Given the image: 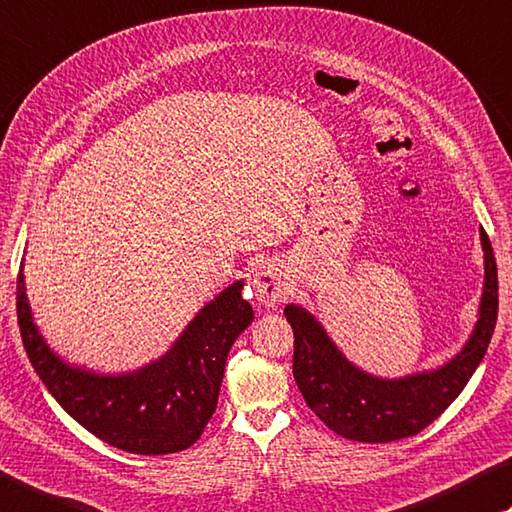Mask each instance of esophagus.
<instances>
[{
	"label": "esophagus",
	"instance_id": "esophagus-1",
	"mask_svg": "<svg viewBox=\"0 0 512 512\" xmlns=\"http://www.w3.org/2000/svg\"><path fill=\"white\" fill-rule=\"evenodd\" d=\"M253 286H255V297L259 304L262 306L280 304L286 291L282 268L275 262L259 264L253 271Z\"/></svg>",
	"mask_w": 512,
	"mask_h": 512
}]
</instances>
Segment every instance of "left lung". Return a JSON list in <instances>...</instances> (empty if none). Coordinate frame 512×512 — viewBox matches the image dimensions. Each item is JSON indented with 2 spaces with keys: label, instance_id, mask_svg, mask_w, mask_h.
<instances>
[{
  "label": "left lung",
  "instance_id": "1",
  "mask_svg": "<svg viewBox=\"0 0 512 512\" xmlns=\"http://www.w3.org/2000/svg\"><path fill=\"white\" fill-rule=\"evenodd\" d=\"M483 293L479 318L457 356L443 367L405 378H378L353 365L333 345L322 324L297 304L284 315L293 327V376L306 405L340 436L362 443H389L425 430L457 398L486 356L497 324V264L481 228Z\"/></svg>",
  "mask_w": 512,
  "mask_h": 512
}]
</instances>
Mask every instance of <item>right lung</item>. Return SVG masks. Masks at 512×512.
I'll return each instance as SVG.
<instances>
[{
    "mask_svg": "<svg viewBox=\"0 0 512 512\" xmlns=\"http://www.w3.org/2000/svg\"><path fill=\"white\" fill-rule=\"evenodd\" d=\"M17 275V322L37 376L64 412L100 441L132 454H170L190 448L217 410L232 342L255 313L244 282L230 284L194 315L179 340L159 360L129 374H96L73 367L46 345Z\"/></svg>",
    "mask_w": 512,
    "mask_h": 512,
    "instance_id": "obj_1",
    "label": "right lung"
}]
</instances>
